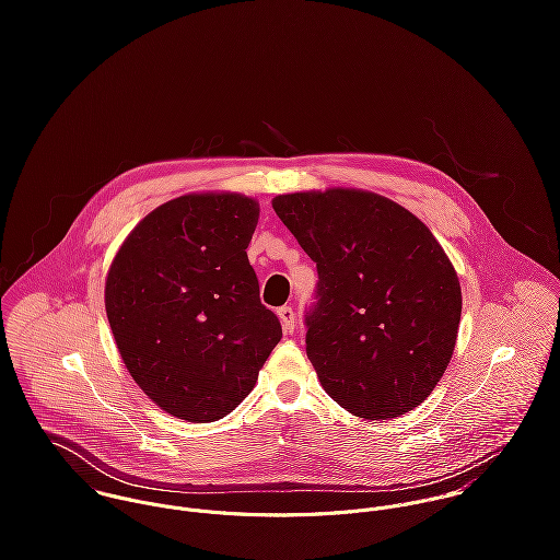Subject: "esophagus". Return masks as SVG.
<instances>
[{
    "label": "esophagus",
    "mask_w": 560,
    "mask_h": 560,
    "mask_svg": "<svg viewBox=\"0 0 560 560\" xmlns=\"http://www.w3.org/2000/svg\"><path fill=\"white\" fill-rule=\"evenodd\" d=\"M278 317H280V323H282V329L284 331H293L295 329V325H298V319H295V311L291 308V306H282V308H278Z\"/></svg>",
    "instance_id": "34e87169"
}]
</instances>
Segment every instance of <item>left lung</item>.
I'll return each mask as SVG.
<instances>
[{
  "label": "left lung",
  "mask_w": 560,
  "mask_h": 560,
  "mask_svg": "<svg viewBox=\"0 0 560 560\" xmlns=\"http://www.w3.org/2000/svg\"><path fill=\"white\" fill-rule=\"evenodd\" d=\"M317 262L306 353L323 390L366 420L407 413L442 380L462 319L459 278L431 231L358 189L273 198Z\"/></svg>",
  "instance_id": "8db88e82"
}]
</instances>
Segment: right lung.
<instances>
[{
  "instance_id": "obj_1",
  "label": "right lung",
  "mask_w": 560,
  "mask_h": 560,
  "mask_svg": "<svg viewBox=\"0 0 560 560\" xmlns=\"http://www.w3.org/2000/svg\"><path fill=\"white\" fill-rule=\"evenodd\" d=\"M256 224L252 198L180 196L149 213L109 267L105 311L118 351L176 418L231 413L282 338L245 252Z\"/></svg>"
}]
</instances>
